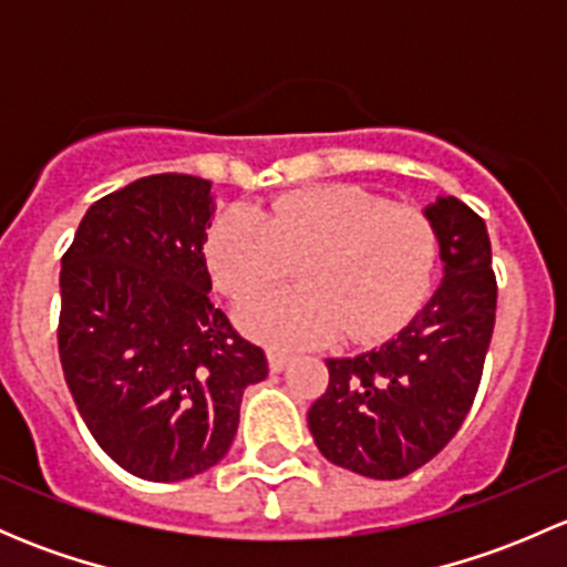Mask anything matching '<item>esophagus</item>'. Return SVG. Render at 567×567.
Returning a JSON list of instances; mask_svg holds the SVG:
<instances>
[{
  "label": "esophagus",
  "mask_w": 567,
  "mask_h": 567,
  "mask_svg": "<svg viewBox=\"0 0 567 567\" xmlns=\"http://www.w3.org/2000/svg\"><path fill=\"white\" fill-rule=\"evenodd\" d=\"M290 362H293V353H290L288 348H279V346L268 348V368H271L274 373L285 370Z\"/></svg>",
  "instance_id": "esophagus-1"
}]
</instances>
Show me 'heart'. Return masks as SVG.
Here are the masks:
<instances>
[{"label": "heart", "instance_id": "obj_1", "mask_svg": "<svg viewBox=\"0 0 567 567\" xmlns=\"http://www.w3.org/2000/svg\"><path fill=\"white\" fill-rule=\"evenodd\" d=\"M205 260L216 288L244 301L282 282L299 262L301 285L255 301L244 323L285 346L351 340L398 329L425 299L439 233L425 210L390 205L357 186L282 194L260 210H225L210 225Z\"/></svg>", "mask_w": 567, "mask_h": 567}]
</instances>
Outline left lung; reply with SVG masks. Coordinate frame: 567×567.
I'll return each mask as SVG.
<instances>
[{"mask_svg": "<svg viewBox=\"0 0 567 567\" xmlns=\"http://www.w3.org/2000/svg\"><path fill=\"white\" fill-rule=\"evenodd\" d=\"M444 279L392 340L326 359L329 386L307 422L326 461L373 480H400L458 433L483 379L496 320V274L485 221L458 197H439Z\"/></svg>", "mask_w": 567, "mask_h": 567, "instance_id": "left-lung-1", "label": "left lung"}]
</instances>
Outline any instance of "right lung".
I'll return each instance as SVG.
<instances>
[{"label":"right lung","instance_id":"obj_1","mask_svg":"<svg viewBox=\"0 0 567 567\" xmlns=\"http://www.w3.org/2000/svg\"><path fill=\"white\" fill-rule=\"evenodd\" d=\"M214 192L147 175L90 205L60 271L62 373L84 425L125 472L194 477L230 450L266 353L210 301Z\"/></svg>","mask_w":567,"mask_h":567}]
</instances>
